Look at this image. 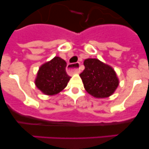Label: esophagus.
<instances>
[{
    "instance_id": "34e87169",
    "label": "esophagus",
    "mask_w": 149,
    "mask_h": 149,
    "mask_svg": "<svg viewBox=\"0 0 149 149\" xmlns=\"http://www.w3.org/2000/svg\"><path fill=\"white\" fill-rule=\"evenodd\" d=\"M76 65H79V63L76 64H68L67 65V71L68 73H80V70L75 67Z\"/></svg>"
}]
</instances>
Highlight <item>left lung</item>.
I'll list each match as a JSON object with an SVG mask.
<instances>
[{"label": "left lung", "mask_w": 149, "mask_h": 149, "mask_svg": "<svg viewBox=\"0 0 149 149\" xmlns=\"http://www.w3.org/2000/svg\"><path fill=\"white\" fill-rule=\"evenodd\" d=\"M85 69L80 74L86 91L96 98L112 95L119 85V80L111 66L96 58H88L84 62Z\"/></svg>", "instance_id": "1"}]
</instances>
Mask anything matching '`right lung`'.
<instances>
[{
	"label": "right lung",
	"instance_id": "right-lung-1",
	"mask_svg": "<svg viewBox=\"0 0 149 149\" xmlns=\"http://www.w3.org/2000/svg\"><path fill=\"white\" fill-rule=\"evenodd\" d=\"M66 62L60 57H55L43 64L39 69L35 84L47 95H55L65 88L70 77L65 70Z\"/></svg>",
	"mask_w": 149,
	"mask_h": 149
}]
</instances>
